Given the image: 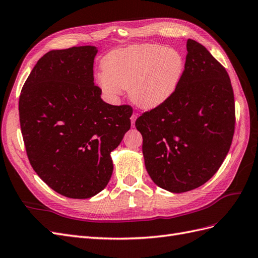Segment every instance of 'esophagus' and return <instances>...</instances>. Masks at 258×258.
Here are the masks:
<instances>
[{
	"instance_id": "obj_1",
	"label": "esophagus",
	"mask_w": 258,
	"mask_h": 258,
	"mask_svg": "<svg viewBox=\"0 0 258 258\" xmlns=\"http://www.w3.org/2000/svg\"><path fill=\"white\" fill-rule=\"evenodd\" d=\"M136 118H137V115H136L135 113H133V114H132V116H131V122H132V126H134V124H135V121H136Z\"/></svg>"
}]
</instances>
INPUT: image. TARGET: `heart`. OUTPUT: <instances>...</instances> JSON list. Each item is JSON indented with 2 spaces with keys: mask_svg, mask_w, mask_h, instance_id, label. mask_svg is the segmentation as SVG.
<instances>
[{
  "mask_svg": "<svg viewBox=\"0 0 258 258\" xmlns=\"http://www.w3.org/2000/svg\"><path fill=\"white\" fill-rule=\"evenodd\" d=\"M184 65V57L176 49L161 44L132 45L105 55L98 84L110 99H116L121 88L128 89L132 102L150 110L172 97Z\"/></svg>",
  "mask_w": 258,
  "mask_h": 258,
  "instance_id": "obj_1",
  "label": "heart"
}]
</instances>
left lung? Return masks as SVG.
Instances as JSON below:
<instances>
[{
  "instance_id": "8db88e82",
  "label": "left lung",
  "mask_w": 258,
  "mask_h": 258,
  "mask_svg": "<svg viewBox=\"0 0 258 258\" xmlns=\"http://www.w3.org/2000/svg\"><path fill=\"white\" fill-rule=\"evenodd\" d=\"M174 94L135 122L145 166L158 186L172 193L200 187L220 168L232 143L234 95L226 69L192 39Z\"/></svg>"
}]
</instances>
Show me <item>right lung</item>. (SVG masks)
I'll list each match as a JSON object with an SVG mask.
<instances>
[{"instance_id":"add662e5","label":"right lung","mask_w":258,"mask_h":258,"mask_svg":"<svg viewBox=\"0 0 258 258\" xmlns=\"http://www.w3.org/2000/svg\"><path fill=\"white\" fill-rule=\"evenodd\" d=\"M92 45L52 50L32 69L19 96L29 162L56 193L84 200L107 186L111 151L131 127V105L104 102L94 84Z\"/></svg>"}]
</instances>
